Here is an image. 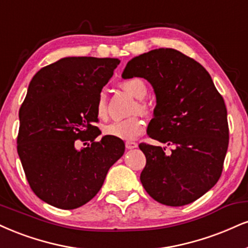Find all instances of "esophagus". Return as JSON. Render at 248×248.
Listing matches in <instances>:
<instances>
[{
  "instance_id": "obj_1",
  "label": "esophagus",
  "mask_w": 248,
  "mask_h": 248,
  "mask_svg": "<svg viewBox=\"0 0 248 248\" xmlns=\"http://www.w3.org/2000/svg\"><path fill=\"white\" fill-rule=\"evenodd\" d=\"M126 148L127 149H135L137 148V143L133 141H127L126 142Z\"/></svg>"
}]
</instances>
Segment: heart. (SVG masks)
Segmentation results:
<instances>
[{"instance_id":"1","label":"heart","mask_w":248,"mask_h":248,"mask_svg":"<svg viewBox=\"0 0 248 248\" xmlns=\"http://www.w3.org/2000/svg\"><path fill=\"white\" fill-rule=\"evenodd\" d=\"M124 90L132 93L137 99H144L147 97L148 89L145 83L141 78H130L124 80L122 83ZM148 107L144 103H139L136 106L135 111H140L142 113L147 112ZM95 113L98 118L105 119L107 116V97L105 93H100L98 95L97 103H95ZM145 124L139 116H132V118L124 119V120H119L112 124H107L104 127L103 133L107 136L116 137L120 140H133L139 136L143 130H144Z\"/></svg>"}]
</instances>
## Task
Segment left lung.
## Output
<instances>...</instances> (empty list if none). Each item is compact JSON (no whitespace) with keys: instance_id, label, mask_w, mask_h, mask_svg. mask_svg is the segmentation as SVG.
<instances>
[{"instance_id":"obj_1","label":"left lung","mask_w":248,"mask_h":248,"mask_svg":"<svg viewBox=\"0 0 248 248\" xmlns=\"http://www.w3.org/2000/svg\"><path fill=\"white\" fill-rule=\"evenodd\" d=\"M122 77H142L156 93L148 135L173 145L141 143L147 158L141 183L159 203L180 207L204 195L222 174L229 145L228 112L199 62L173 48H158L128 62Z\"/></svg>"}]
</instances>
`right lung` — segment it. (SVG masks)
Segmentation results:
<instances>
[{
  "label": "right lung",
  "instance_id": "1",
  "mask_svg": "<svg viewBox=\"0 0 248 248\" xmlns=\"http://www.w3.org/2000/svg\"><path fill=\"white\" fill-rule=\"evenodd\" d=\"M119 59L70 56L41 68L19 109L17 151L30 187L53 207H82L99 192L111 166L124 153L122 140L95 137V103ZM90 140L76 149L77 140ZM86 143H84V145Z\"/></svg>",
  "mask_w": 248,
  "mask_h": 248
}]
</instances>
